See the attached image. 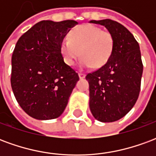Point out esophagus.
<instances>
[{
	"instance_id": "esophagus-1",
	"label": "esophagus",
	"mask_w": 156,
	"mask_h": 156,
	"mask_svg": "<svg viewBox=\"0 0 156 156\" xmlns=\"http://www.w3.org/2000/svg\"><path fill=\"white\" fill-rule=\"evenodd\" d=\"M78 77H79L80 79H83V78H85V74H83V73H78Z\"/></svg>"
}]
</instances>
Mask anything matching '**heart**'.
Listing matches in <instances>:
<instances>
[{
    "mask_svg": "<svg viewBox=\"0 0 156 156\" xmlns=\"http://www.w3.org/2000/svg\"><path fill=\"white\" fill-rule=\"evenodd\" d=\"M114 49V37L110 32L102 31L92 24L79 26L62 41L61 53L65 63L73 66L81 55L83 68H100L108 61Z\"/></svg>",
    "mask_w": 156,
    "mask_h": 156,
    "instance_id": "obj_1",
    "label": "heart"
}]
</instances>
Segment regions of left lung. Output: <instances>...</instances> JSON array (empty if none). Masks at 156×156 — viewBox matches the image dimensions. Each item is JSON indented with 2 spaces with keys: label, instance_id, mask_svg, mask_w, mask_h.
<instances>
[{
  "label": "left lung",
  "instance_id": "left-lung-1",
  "mask_svg": "<svg viewBox=\"0 0 156 156\" xmlns=\"http://www.w3.org/2000/svg\"><path fill=\"white\" fill-rule=\"evenodd\" d=\"M89 22L105 27L114 37L108 61L86 76L89 108L97 120L115 122L130 111L140 94L143 73L140 46L132 33L119 22L110 19Z\"/></svg>",
  "mask_w": 156,
  "mask_h": 156
}]
</instances>
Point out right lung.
Returning <instances> with one entry per match:
<instances>
[{"instance_id": "obj_1", "label": "right lung", "mask_w": 156, "mask_h": 156, "mask_svg": "<svg viewBox=\"0 0 156 156\" xmlns=\"http://www.w3.org/2000/svg\"><path fill=\"white\" fill-rule=\"evenodd\" d=\"M76 25L73 20L41 21L16 44L12 58V91L21 108L36 119L59 117L79 79L61 53L63 38Z\"/></svg>"}]
</instances>
